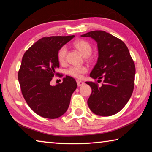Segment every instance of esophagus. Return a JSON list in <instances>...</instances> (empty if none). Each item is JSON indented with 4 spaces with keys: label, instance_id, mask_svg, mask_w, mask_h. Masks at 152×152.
Masks as SVG:
<instances>
[{
    "label": "esophagus",
    "instance_id": "34e87169",
    "mask_svg": "<svg viewBox=\"0 0 152 152\" xmlns=\"http://www.w3.org/2000/svg\"><path fill=\"white\" fill-rule=\"evenodd\" d=\"M76 83H77V85H78V86H81L85 85V83H84V82H83V81H81V80H77Z\"/></svg>",
    "mask_w": 152,
    "mask_h": 152
}]
</instances>
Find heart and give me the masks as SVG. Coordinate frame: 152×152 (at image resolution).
<instances>
[{
	"instance_id": "b5f03b06",
	"label": "heart",
	"mask_w": 152,
	"mask_h": 152,
	"mask_svg": "<svg viewBox=\"0 0 152 152\" xmlns=\"http://www.w3.org/2000/svg\"><path fill=\"white\" fill-rule=\"evenodd\" d=\"M74 46L85 57H88L91 55L92 53V47L88 42L85 40H78L74 42ZM66 46H63L60 48L58 53H57V59L61 64H63L66 61L67 55ZM87 72V68L85 66H72L67 70V74L74 78H80L82 77V74Z\"/></svg>"
}]
</instances>
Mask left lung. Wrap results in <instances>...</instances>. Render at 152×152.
Segmentation results:
<instances>
[{
    "label": "left lung",
    "mask_w": 152,
    "mask_h": 152,
    "mask_svg": "<svg viewBox=\"0 0 152 152\" xmlns=\"http://www.w3.org/2000/svg\"><path fill=\"white\" fill-rule=\"evenodd\" d=\"M82 37H90L97 44L98 59L90 76L102 81L99 86L86 82L92 89L87 101L90 110L101 116L119 112L131 98L134 88L135 66L126 45L105 31H91Z\"/></svg>",
    "instance_id": "left-lung-1"
}]
</instances>
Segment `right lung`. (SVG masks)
I'll use <instances>...</instances> for the list:
<instances>
[{
  "label": "right lung",
  "mask_w": 152,
  "mask_h": 152,
  "mask_svg": "<svg viewBox=\"0 0 152 152\" xmlns=\"http://www.w3.org/2000/svg\"><path fill=\"white\" fill-rule=\"evenodd\" d=\"M75 36L44 37L24 53L18 80L28 105L36 114L49 119L64 115L77 88L75 79L69 76L61 84L50 85L59 63L57 53L61 47Z\"/></svg>",
  "instance_id": "1"
}]
</instances>
